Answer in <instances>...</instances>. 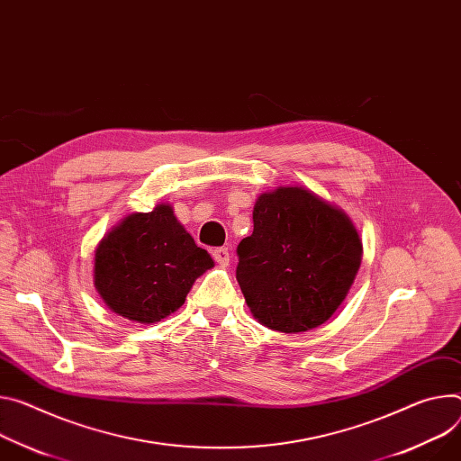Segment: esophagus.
Segmentation results:
<instances>
[{"mask_svg":"<svg viewBox=\"0 0 461 461\" xmlns=\"http://www.w3.org/2000/svg\"><path fill=\"white\" fill-rule=\"evenodd\" d=\"M212 256H213V259H215L221 267H228V265H230V252H228V248H215L213 252H212Z\"/></svg>","mask_w":461,"mask_h":461,"instance_id":"1","label":"esophagus"}]
</instances>
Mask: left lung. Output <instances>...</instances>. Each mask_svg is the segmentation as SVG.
Listing matches in <instances>:
<instances>
[{
	"mask_svg": "<svg viewBox=\"0 0 461 461\" xmlns=\"http://www.w3.org/2000/svg\"><path fill=\"white\" fill-rule=\"evenodd\" d=\"M237 281L252 314L281 332H303L340 307L362 261L346 213L303 187L263 193L254 231L237 246Z\"/></svg>",
	"mask_w": 461,
	"mask_h": 461,
	"instance_id": "obj_1",
	"label": "left lung"
}]
</instances>
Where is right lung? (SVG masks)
<instances>
[{
  "instance_id": "1",
  "label": "right lung",
  "mask_w": 461,
  "mask_h": 461,
  "mask_svg": "<svg viewBox=\"0 0 461 461\" xmlns=\"http://www.w3.org/2000/svg\"><path fill=\"white\" fill-rule=\"evenodd\" d=\"M212 267L171 205L159 203L127 217L101 240L95 288L119 316L154 323L180 309L194 279Z\"/></svg>"
}]
</instances>
